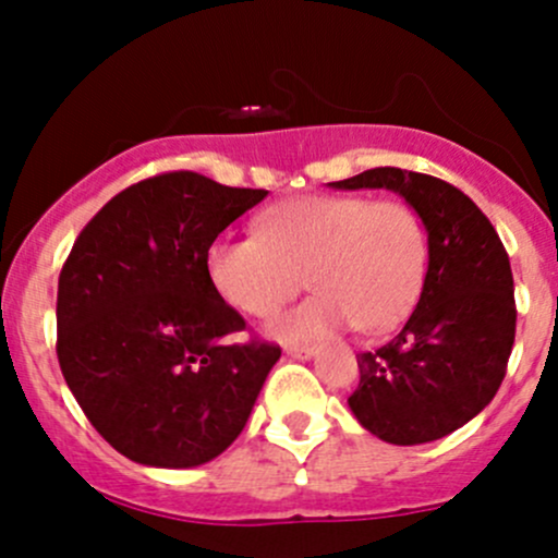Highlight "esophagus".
Instances as JSON below:
<instances>
[{
	"instance_id": "obj_1",
	"label": "esophagus",
	"mask_w": 558,
	"mask_h": 558,
	"mask_svg": "<svg viewBox=\"0 0 558 558\" xmlns=\"http://www.w3.org/2000/svg\"><path fill=\"white\" fill-rule=\"evenodd\" d=\"M286 354L293 360H312V356H317V345H288Z\"/></svg>"
}]
</instances>
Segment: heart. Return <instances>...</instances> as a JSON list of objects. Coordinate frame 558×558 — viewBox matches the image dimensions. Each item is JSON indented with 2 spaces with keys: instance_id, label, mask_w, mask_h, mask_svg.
<instances>
[{
  "instance_id": "b5f03b06",
  "label": "heart",
  "mask_w": 558,
  "mask_h": 558,
  "mask_svg": "<svg viewBox=\"0 0 558 558\" xmlns=\"http://www.w3.org/2000/svg\"><path fill=\"white\" fill-rule=\"evenodd\" d=\"M427 270V235L409 204L315 194L259 217V235H220L207 252L213 286L230 306L270 317L306 283L317 288L275 317L278 341H310L356 325L383 332L407 317Z\"/></svg>"
}]
</instances>
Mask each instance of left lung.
Wrapping results in <instances>:
<instances>
[{"label": "left lung", "instance_id": "8db88e82", "mask_svg": "<svg viewBox=\"0 0 558 558\" xmlns=\"http://www.w3.org/2000/svg\"><path fill=\"white\" fill-rule=\"evenodd\" d=\"M328 185L393 191L427 233L417 306L393 341L356 354L349 409L386 444L444 438L488 407L506 375L517 310L504 243L477 204L440 178L375 168Z\"/></svg>", "mask_w": 558, "mask_h": 558}]
</instances>
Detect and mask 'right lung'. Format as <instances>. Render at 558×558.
I'll use <instances>...</instances> for the list:
<instances>
[{
  "mask_svg": "<svg viewBox=\"0 0 558 558\" xmlns=\"http://www.w3.org/2000/svg\"><path fill=\"white\" fill-rule=\"evenodd\" d=\"M267 191L165 172L110 198L57 286V360L83 414L136 464L189 470L239 438L280 349L246 330L207 272L217 235Z\"/></svg>",
  "mask_w": 558,
  "mask_h": 558,
  "instance_id": "right-lung-1",
  "label": "right lung"
}]
</instances>
